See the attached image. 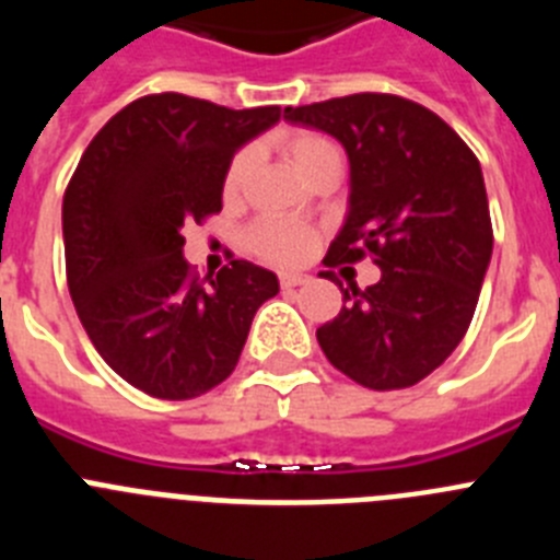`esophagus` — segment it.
<instances>
[{"label": "esophagus", "instance_id": "34e87169", "mask_svg": "<svg viewBox=\"0 0 560 560\" xmlns=\"http://www.w3.org/2000/svg\"><path fill=\"white\" fill-rule=\"evenodd\" d=\"M308 280V275H296V271H283V275H280V285H283V289H296V285H305Z\"/></svg>", "mask_w": 560, "mask_h": 560}]
</instances>
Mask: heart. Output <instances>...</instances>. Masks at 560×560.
Returning a JSON list of instances; mask_svg holds the SVG:
<instances>
[{
    "label": "heart",
    "mask_w": 560,
    "mask_h": 560,
    "mask_svg": "<svg viewBox=\"0 0 560 560\" xmlns=\"http://www.w3.org/2000/svg\"><path fill=\"white\" fill-rule=\"evenodd\" d=\"M285 151H289V160L294 162L296 171L305 173L311 165H316L319 160L336 153V148L334 142L325 140L323 133L296 131L285 140ZM246 173H249V153H237L235 160L230 162V171H226V196H235V192L244 187ZM246 246H249L257 257L271 260V264H300V260H305L308 252L314 249V232L283 219H264L246 232Z\"/></svg>",
    "instance_id": "obj_1"
}]
</instances>
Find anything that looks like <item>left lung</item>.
<instances>
[{"label": "left lung", "instance_id": "1", "mask_svg": "<svg viewBox=\"0 0 560 560\" xmlns=\"http://www.w3.org/2000/svg\"><path fill=\"white\" fill-rule=\"evenodd\" d=\"M283 117L348 153V219L325 266L373 255L381 269L375 285L341 289L348 305L316 330L319 348L361 387H412L463 341L491 264L479 160L438 114L398 95L361 92Z\"/></svg>", "mask_w": 560, "mask_h": 560}]
</instances>
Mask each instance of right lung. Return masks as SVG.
<instances>
[{
    "mask_svg": "<svg viewBox=\"0 0 560 560\" xmlns=\"http://www.w3.org/2000/svg\"><path fill=\"white\" fill-rule=\"evenodd\" d=\"M280 106L226 108L162 92L128 103L89 142L63 192L67 283L114 373L162 400L199 398L235 370L275 271L232 260L201 280L182 226L221 212L237 148Z\"/></svg>",
    "mask_w": 560,
    "mask_h": 560,
    "instance_id": "right-lung-1",
    "label": "right lung"
}]
</instances>
